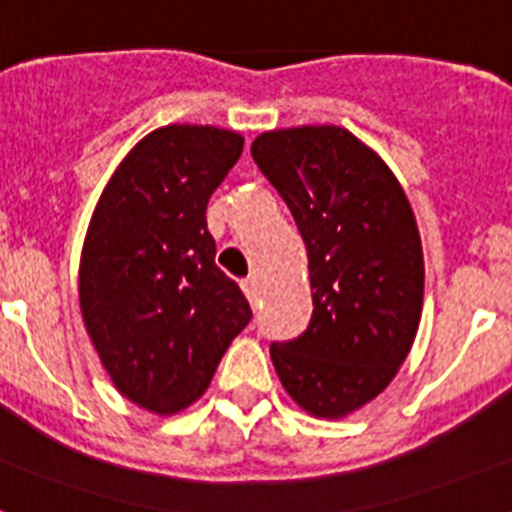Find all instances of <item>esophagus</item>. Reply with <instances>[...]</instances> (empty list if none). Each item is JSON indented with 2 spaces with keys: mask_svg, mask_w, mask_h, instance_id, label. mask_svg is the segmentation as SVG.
Returning <instances> with one entry per match:
<instances>
[{
  "mask_svg": "<svg viewBox=\"0 0 512 512\" xmlns=\"http://www.w3.org/2000/svg\"><path fill=\"white\" fill-rule=\"evenodd\" d=\"M242 289H244V294H247L249 304H257V281L255 278H247V281H242Z\"/></svg>",
  "mask_w": 512,
  "mask_h": 512,
  "instance_id": "1",
  "label": "esophagus"
}]
</instances>
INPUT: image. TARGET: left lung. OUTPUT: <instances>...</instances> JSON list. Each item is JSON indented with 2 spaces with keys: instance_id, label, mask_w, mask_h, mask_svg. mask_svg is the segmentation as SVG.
<instances>
[{
  "instance_id": "1",
  "label": "left lung",
  "mask_w": 512,
  "mask_h": 512,
  "mask_svg": "<svg viewBox=\"0 0 512 512\" xmlns=\"http://www.w3.org/2000/svg\"><path fill=\"white\" fill-rule=\"evenodd\" d=\"M252 158L286 200L307 244L312 320L270 343L286 393L341 419L388 388L416 338L424 255L393 171L343 127L263 132Z\"/></svg>"
}]
</instances>
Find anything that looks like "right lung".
<instances>
[{
    "instance_id": "1",
    "label": "right lung",
    "mask_w": 512,
    "mask_h": 512,
    "mask_svg": "<svg viewBox=\"0 0 512 512\" xmlns=\"http://www.w3.org/2000/svg\"><path fill=\"white\" fill-rule=\"evenodd\" d=\"M244 137L169 124L127 153L98 200L83 257L80 309L101 364L124 398L169 416L208 390L252 309L216 265L210 195Z\"/></svg>"
}]
</instances>
